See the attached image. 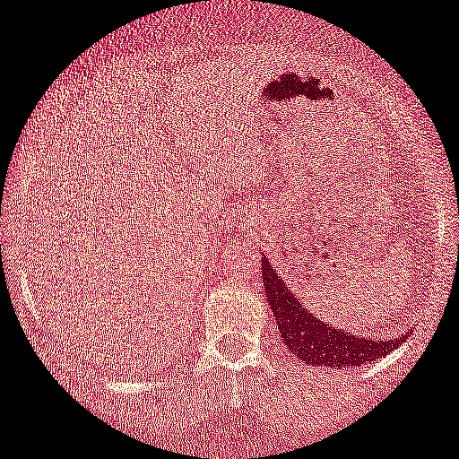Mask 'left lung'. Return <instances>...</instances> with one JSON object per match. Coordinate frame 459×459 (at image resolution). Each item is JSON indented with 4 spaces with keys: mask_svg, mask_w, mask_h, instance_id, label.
<instances>
[{
    "mask_svg": "<svg viewBox=\"0 0 459 459\" xmlns=\"http://www.w3.org/2000/svg\"><path fill=\"white\" fill-rule=\"evenodd\" d=\"M261 277L270 311L279 325L283 344L307 365L322 368H358L387 356L408 340V335L387 340L363 338L356 333H344L342 329L325 325L311 308L290 290L286 279L279 277L270 261L261 255Z\"/></svg>",
    "mask_w": 459,
    "mask_h": 459,
    "instance_id": "8db88e82",
    "label": "left lung"
}]
</instances>
